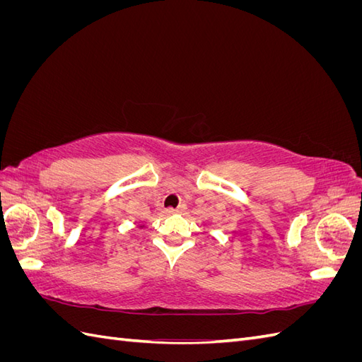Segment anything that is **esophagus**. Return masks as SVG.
I'll return each mask as SVG.
<instances>
[{"mask_svg":"<svg viewBox=\"0 0 362 362\" xmlns=\"http://www.w3.org/2000/svg\"><path fill=\"white\" fill-rule=\"evenodd\" d=\"M182 210V205L178 206V208H168L166 210V214H175V213H180Z\"/></svg>","mask_w":362,"mask_h":362,"instance_id":"obj_1","label":"esophagus"}]
</instances>
